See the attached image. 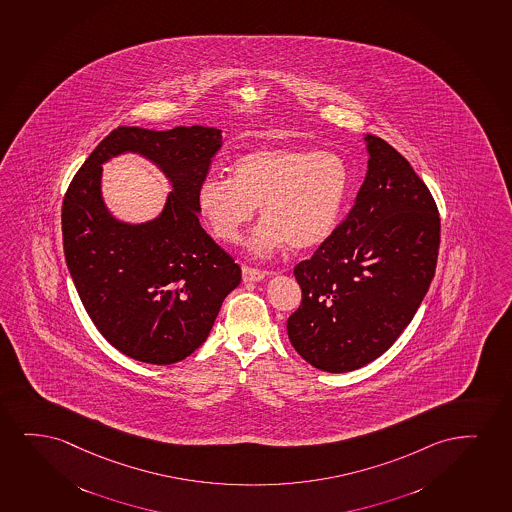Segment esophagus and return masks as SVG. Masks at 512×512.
<instances>
[{"instance_id": "obj_1", "label": "esophagus", "mask_w": 512, "mask_h": 512, "mask_svg": "<svg viewBox=\"0 0 512 512\" xmlns=\"http://www.w3.org/2000/svg\"><path fill=\"white\" fill-rule=\"evenodd\" d=\"M243 281L248 283V281H260V279L266 278V271H260V269H255V267L243 266Z\"/></svg>"}]
</instances>
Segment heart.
Listing matches in <instances>:
<instances>
[{"mask_svg":"<svg viewBox=\"0 0 512 512\" xmlns=\"http://www.w3.org/2000/svg\"><path fill=\"white\" fill-rule=\"evenodd\" d=\"M351 172L339 154L297 146L257 147L239 156L229 180L208 179L198 208L213 236L236 245L260 205L252 250L269 255L286 243L306 250L323 243L339 222Z\"/></svg>","mask_w":512,"mask_h":512,"instance_id":"b5f03b06","label":"heart"}]
</instances>
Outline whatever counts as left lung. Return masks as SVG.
<instances>
[{
	"mask_svg": "<svg viewBox=\"0 0 512 512\" xmlns=\"http://www.w3.org/2000/svg\"><path fill=\"white\" fill-rule=\"evenodd\" d=\"M365 140L368 172L351 212L293 269L302 302L288 337L323 372H351L382 356L415 316L438 262L431 191L384 139Z\"/></svg>",
	"mask_w": 512,
	"mask_h": 512,
	"instance_id": "obj_1",
	"label": "left lung"
}]
</instances>
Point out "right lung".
Listing matches in <instances>:
<instances>
[{"mask_svg":"<svg viewBox=\"0 0 512 512\" xmlns=\"http://www.w3.org/2000/svg\"><path fill=\"white\" fill-rule=\"evenodd\" d=\"M220 144L219 128L118 127L93 149L62 201L64 255L81 302L102 337L142 363L191 356L241 281V267L198 219V191ZM125 150L153 159L174 184L161 217L140 227L113 220L99 196V165Z\"/></svg>","mask_w":512,"mask_h":512,"instance_id":"obj_1","label":"right lung"}]
</instances>
